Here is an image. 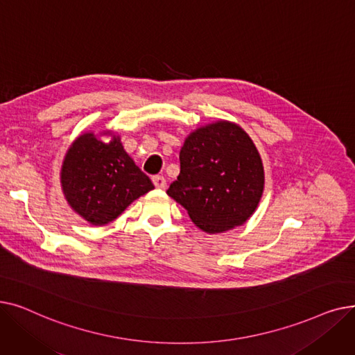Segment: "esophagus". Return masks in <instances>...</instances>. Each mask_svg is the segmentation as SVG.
<instances>
[{
	"label": "esophagus",
	"mask_w": 355,
	"mask_h": 355,
	"mask_svg": "<svg viewBox=\"0 0 355 355\" xmlns=\"http://www.w3.org/2000/svg\"><path fill=\"white\" fill-rule=\"evenodd\" d=\"M153 182H154L155 187L159 189V190H164L166 187V180L162 175H154Z\"/></svg>",
	"instance_id": "1"
}]
</instances>
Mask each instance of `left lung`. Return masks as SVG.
<instances>
[{"instance_id": "1", "label": "left lung", "mask_w": 355, "mask_h": 355, "mask_svg": "<svg viewBox=\"0 0 355 355\" xmlns=\"http://www.w3.org/2000/svg\"><path fill=\"white\" fill-rule=\"evenodd\" d=\"M180 166L166 194L207 233L243 225L262 197V159L248 134L234 123L221 121L197 129L181 148Z\"/></svg>"}]
</instances>
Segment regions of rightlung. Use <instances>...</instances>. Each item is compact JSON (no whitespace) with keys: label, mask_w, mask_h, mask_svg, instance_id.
<instances>
[{"label":"right lung","mask_w":355,"mask_h":355,"mask_svg":"<svg viewBox=\"0 0 355 355\" xmlns=\"http://www.w3.org/2000/svg\"><path fill=\"white\" fill-rule=\"evenodd\" d=\"M62 185L71 209L90 225L115 220L130 202L154 189L119 138L105 144L93 134L71 144L62 168Z\"/></svg>","instance_id":"add662e5"}]
</instances>
